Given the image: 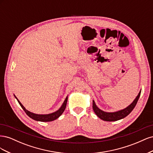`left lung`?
Returning <instances> with one entry per match:
<instances>
[{
  "mask_svg": "<svg viewBox=\"0 0 153 153\" xmlns=\"http://www.w3.org/2000/svg\"><path fill=\"white\" fill-rule=\"evenodd\" d=\"M140 93H141V90L139 92V93H138V96L136 97V98L134 100V101L130 105H129L128 106H127L126 108H125L124 109L117 111V112H104V111L101 110L96 106L94 100L92 101V108H93L94 112H95L97 116H98L99 118H100L101 119L103 120V121H118V120L122 119L124 117H126L128 115H129L131 113V112L133 110V108H135V106L137 103V101L140 98Z\"/></svg>",
  "mask_w": 153,
  "mask_h": 153,
  "instance_id": "8db88e82",
  "label": "left lung"
}]
</instances>
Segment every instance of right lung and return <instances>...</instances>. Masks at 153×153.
<instances>
[{"instance_id":"1","label":"right lung","mask_w":153,"mask_h":153,"mask_svg":"<svg viewBox=\"0 0 153 153\" xmlns=\"http://www.w3.org/2000/svg\"><path fill=\"white\" fill-rule=\"evenodd\" d=\"M14 96H15V98L17 100L18 102L19 103L20 105L21 106V107L24 109L25 112L27 114V115H28L29 117H30L32 119L35 120V121H41V122L52 121H54V120H55V119H57V118H59L62 114L64 110H65L66 104H67V101H68V96H67L65 100H64V103H62V106H61V108H60L58 110L55 111V112H54L53 113L48 114H36L32 113V112H30V111L26 110L24 106H23V105L20 103V101L18 100V98L15 96V95L14 94Z\"/></svg>"}]
</instances>
